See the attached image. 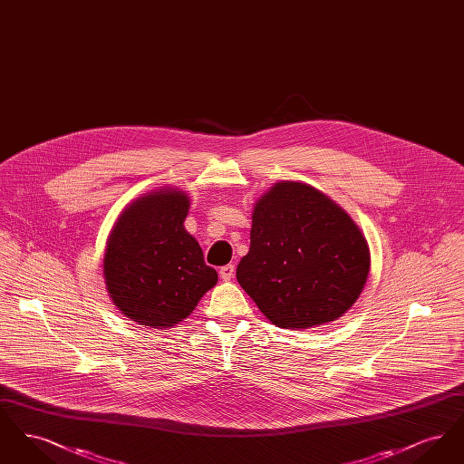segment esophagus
Masks as SVG:
<instances>
[{
  "label": "esophagus",
  "mask_w": 464,
  "mask_h": 464,
  "mask_svg": "<svg viewBox=\"0 0 464 464\" xmlns=\"http://www.w3.org/2000/svg\"><path fill=\"white\" fill-rule=\"evenodd\" d=\"M233 275H235V266L233 265L222 266L221 269H219V276H221L224 282H229L233 278Z\"/></svg>",
  "instance_id": "esophagus-1"
}]
</instances>
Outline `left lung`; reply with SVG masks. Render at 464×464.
Instances as JSON below:
<instances>
[{
    "label": "left lung",
    "mask_w": 464,
    "mask_h": 464,
    "mask_svg": "<svg viewBox=\"0 0 464 464\" xmlns=\"http://www.w3.org/2000/svg\"><path fill=\"white\" fill-rule=\"evenodd\" d=\"M369 271L362 229L320 189L278 180L254 203L237 280L273 325L303 331L335 322L360 297Z\"/></svg>",
    "instance_id": "obj_1"
}]
</instances>
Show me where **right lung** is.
Here are the masks:
<instances>
[{
    "label": "right lung",
    "instance_id": "add662e5",
    "mask_svg": "<svg viewBox=\"0 0 464 464\" xmlns=\"http://www.w3.org/2000/svg\"><path fill=\"white\" fill-rule=\"evenodd\" d=\"M186 191L163 186L132 199L111 227L104 280L114 306L135 324L170 329L218 284V271L184 227Z\"/></svg>",
    "mask_w": 464,
    "mask_h": 464
}]
</instances>
